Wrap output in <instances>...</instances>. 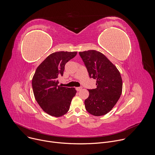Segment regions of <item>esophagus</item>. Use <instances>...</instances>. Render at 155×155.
<instances>
[{"label":"esophagus","instance_id":"esophagus-1","mask_svg":"<svg viewBox=\"0 0 155 155\" xmlns=\"http://www.w3.org/2000/svg\"><path fill=\"white\" fill-rule=\"evenodd\" d=\"M82 88H83L82 86H80V87H77L76 88V89H77V91H80V90H82Z\"/></svg>","mask_w":155,"mask_h":155}]
</instances>
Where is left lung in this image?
Masks as SVG:
<instances>
[{
  "mask_svg": "<svg viewBox=\"0 0 155 155\" xmlns=\"http://www.w3.org/2000/svg\"><path fill=\"white\" fill-rule=\"evenodd\" d=\"M90 78L96 80V89L88 90L85 108L94 116L108 113L118 102L122 92V79L116 66L102 53L96 50L79 52Z\"/></svg>",
  "mask_w": 155,
  "mask_h": 155,
  "instance_id": "8db88e82",
  "label": "left lung"
}]
</instances>
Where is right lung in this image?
Returning a JSON list of instances; mask_svg holds the SVG:
<instances>
[{
	"label": "right lung",
	"instance_id": "add662e5",
	"mask_svg": "<svg viewBox=\"0 0 155 155\" xmlns=\"http://www.w3.org/2000/svg\"><path fill=\"white\" fill-rule=\"evenodd\" d=\"M77 52L58 51L49 55L37 68L32 80L35 98L44 112L59 117L67 113L77 93L74 87L59 85L58 78L63 75L65 65Z\"/></svg>",
	"mask_w": 155,
	"mask_h": 155
}]
</instances>
